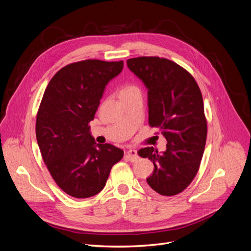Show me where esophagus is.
Returning a JSON list of instances; mask_svg holds the SVG:
<instances>
[{
  "instance_id": "obj_1",
  "label": "esophagus",
  "mask_w": 251,
  "mask_h": 251,
  "mask_svg": "<svg viewBox=\"0 0 251 251\" xmlns=\"http://www.w3.org/2000/svg\"><path fill=\"white\" fill-rule=\"evenodd\" d=\"M126 157L129 159V160H130L131 162L137 161V160H138V158H139L137 151L134 150V149H130V150H128V151H127V153H126Z\"/></svg>"
}]
</instances>
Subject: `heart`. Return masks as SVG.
Listing matches in <instances>:
<instances>
[{"instance_id": "b5f03b06", "label": "heart", "mask_w": 251, "mask_h": 251, "mask_svg": "<svg viewBox=\"0 0 251 251\" xmlns=\"http://www.w3.org/2000/svg\"><path fill=\"white\" fill-rule=\"evenodd\" d=\"M134 91H139V89L136 87L135 85L132 84H126L124 85L121 90H120V95H124V94H128L131 92H134Z\"/></svg>"}]
</instances>
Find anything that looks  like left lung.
Wrapping results in <instances>:
<instances>
[{"mask_svg": "<svg viewBox=\"0 0 251 251\" xmlns=\"http://www.w3.org/2000/svg\"><path fill=\"white\" fill-rule=\"evenodd\" d=\"M129 69L148 89L149 125L167 140L166 151L142 148L138 155L154 164L146 189L156 196H173L196 176L207 137L201 91L193 76L173 61L159 57L127 60Z\"/></svg>", "mask_w": 251, "mask_h": 251, "instance_id": "obj_1", "label": "left lung"}]
</instances>
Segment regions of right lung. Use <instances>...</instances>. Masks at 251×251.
Instances as JSON below:
<instances>
[{
  "mask_svg": "<svg viewBox=\"0 0 251 251\" xmlns=\"http://www.w3.org/2000/svg\"><path fill=\"white\" fill-rule=\"evenodd\" d=\"M123 66V61L75 62L60 69L45 90L36 119L38 145L57 185L72 197L98 194L123 157L115 146L96 144L89 125L106 85Z\"/></svg>",
  "mask_w": 251,
  "mask_h": 251,
  "instance_id": "1",
  "label": "right lung"
}]
</instances>
